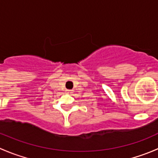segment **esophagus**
<instances>
[{
    "mask_svg": "<svg viewBox=\"0 0 158 158\" xmlns=\"http://www.w3.org/2000/svg\"><path fill=\"white\" fill-rule=\"evenodd\" d=\"M67 91H68V92H70V90H67Z\"/></svg>",
    "mask_w": 158,
    "mask_h": 158,
    "instance_id": "1",
    "label": "esophagus"
}]
</instances>
